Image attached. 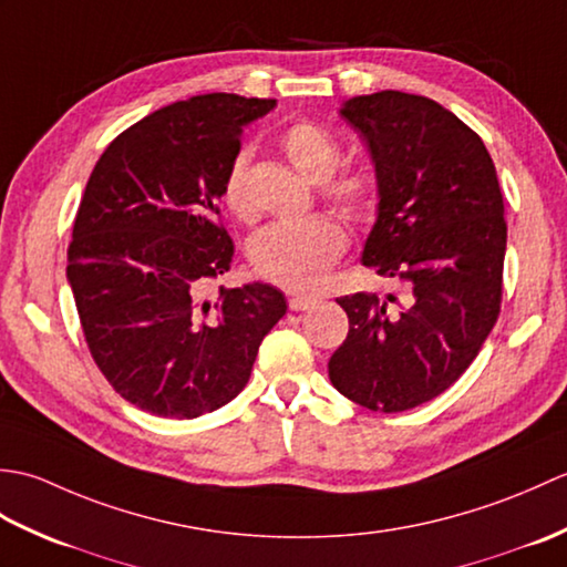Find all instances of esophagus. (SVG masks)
<instances>
[{"label": "esophagus", "mask_w": 567, "mask_h": 567, "mask_svg": "<svg viewBox=\"0 0 567 567\" xmlns=\"http://www.w3.org/2000/svg\"><path fill=\"white\" fill-rule=\"evenodd\" d=\"M317 302H319L317 297L295 295V297L290 299V309H292V311H307V309H311V307H317Z\"/></svg>", "instance_id": "1"}]
</instances>
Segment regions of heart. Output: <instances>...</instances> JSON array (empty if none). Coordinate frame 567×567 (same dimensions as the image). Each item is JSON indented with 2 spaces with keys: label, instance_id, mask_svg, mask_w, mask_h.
Listing matches in <instances>:
<instances>
[{
  "label": "heart",
  "instance_id": "obj_1",
  "mask_svg": "<svg viewBox=\"0 0 567 567\" xmlns=\"http://www.w3.org/2000/svg\"><path fill=\"white\" fill-rule=\"evenodd\" d=\"M280 146L309 183H327L341 163V148L336 138L309 122H297L287 128ZM246 167L248 155H236L224 179L226 209L240 219H248L252 214L246 192ZM329 197L346 214H363L372 202V185L363 173H346L329 185ZM343 248V228L327 216H315L307 221L260 228L248 244V260L252 272L262 280L292 292H311L327 280L329 268Z\"/></svg>",
  "mask_w": 567,
  "mask_h": 567
}]
</instances>
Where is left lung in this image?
Wrapping results in <instances>:
<instances>
[{"mask_svg":"<svg viewBox=\"0 0 567 567\" xmlns=\"http://www.w3.org/2000/svg\"><path fill=\"white\" fill-rule=\"evenodd\" d=\"M375 167L378 216L363 265L400 277L409 302L358 292L336 302L348 336L329 378L372 412H404L463 375L495 327L507 224L495 163L473 128L419 94L384 90L341 104Z\"/></svg>","mask_w":567,"mask_h":567,"instance_id":"8db88e82","label":"left lung"}]
</instances>
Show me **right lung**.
<instances>
[{
  "instance_id": "add662e5",
  "label": "right lung",
  "mask_w": 567,
  "mask_h": 567,
  "mask_svg": "<svg viewBox=\"0 0 567 567\" xmlns=\"http://www.w3.org/2000/svg\"><path fill=\"white\" fill-rule=\"evenodd\" d=\"M275 106L226 92L163 106L106 146L84 187L68 285L94 363L143 412L197 419L231 402L287 311L265 282L207 297L234 258L226 173L244 126Z\"/></svg>"
}]
</instances>
